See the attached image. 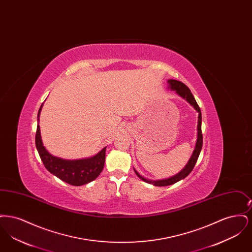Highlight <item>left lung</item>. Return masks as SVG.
Segmentation results:
<instances>
[{
	"instance_id": "left-lung-1",
	"label": "left lung",
	"mask_w": 252,
	"mask_h": 252,
	"mask_svg": "<svg viewBox=\"0 0 252 252\" xmlns=\"http://www.w3.org/2000/svg\"><path fill=\"white\" fill-rule=\"evenodd\" d=\"M168 88L172 91H175L176 94L180 97H182L183 99H185L192 108H194L197 112H198V121H197V139H196V143H195V146L194 149L192 151V156L190 158V159L188 160L187 164L184 166V168L180 171V173H178L177 175L168 178L165 180H151L148 179H145L142 175H140L136 169L134 168V171L136 173V175L141 179L144 180L145 182L149 183V184H153L154 186H168V185H172L180 180L185 179L191 172L192 169L194 167L196 160L198 158V156L200 154V151L202 149V144H203V137H202V132H201V123H202V117H201V111L200 108L198 107L194 97L192 94L190 89L185 84H183L182 82L175 80V79H168Z\"/></svg>"
}]
</instances>
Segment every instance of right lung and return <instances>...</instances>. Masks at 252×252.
Listing matches in <instances>:
<instances>
[{
	"mask_svg": "<svg viewBox=\"0 0 252 252\" xmlns=\"http://www.w3.org/2000/svg\"><path fill=\"white\" fill-rule=\"evenodd\" d=\"M42 106L43 104H41L37 112L36 147L45 168L60 180L73 186H81L95 180L104 168L107 146L94 156L87 158L65 159L52 155L43 145L40 135V128L38 126Z\"/></svg>",
	"mask_w": 252,
	"mask_h": 252,
	"instance_id": "1",
	"label": "right lung"
}]
</instances>
